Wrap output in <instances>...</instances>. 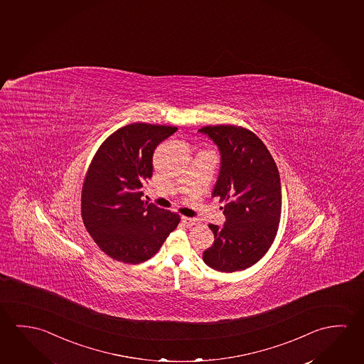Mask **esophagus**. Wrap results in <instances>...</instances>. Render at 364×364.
Masks as SVG:
<instances>
[{
  "label": "esophagus",
  "mask_w": 364,
  "mask_h": 364,
  "mask_svg": "<svg viewBox=\"0 0 364 364\" xmlns=\"http://www.w3.org/2000/svg\"><path fill=\"white\" fill-rule=\"evenodd\" d=\"M182 223H183L186 226L196 225L197 219H193V218H188V216H182Z\"/></svg>",
  "instance_id": "obj_1"
}]
</instances>
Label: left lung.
<instances>
[{
    "label": "left lung",
    "mask_w": 364,
    "mask_h": 364,
    "mask_svg": "<svg viewBox=\"0 0 364 364\" xmlns=\"http://www.w3.org/2000/svg\"><path fill=\"white\" fill-rule=\"evenodd\" d=\"M218 145L220 173L213 196L225 202L224 225L210 224L214 244L203 262L219 272L244 271L264 257L277 235L282 193L278 168L253 132L235 125L203 127Z\"/></svg>",
    "instance_id": "1"
}]
</instances>
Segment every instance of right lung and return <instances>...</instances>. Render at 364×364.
Segmentation results:
<instances>
[{
	"label": "right lung",
	"instance_id": "1",
	"mask_svg": "<svg viewBox=\"0 0 364 364\" xmlns=\"http://www.w3.org/2000/svg\"><path fill=\"white\" fill-rule=\"evenodd\" d=\"M176 127L134 122L98 148L82 188V219L98 248L112 259L138 264L151 258L181 221L148 203L143 185L153 174V153Z\"/></svg>",
	"mask_w": 364,
	"mask_h": 364
}]
</instances>
